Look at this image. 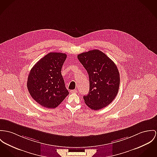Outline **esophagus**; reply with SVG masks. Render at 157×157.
Wrapping results in <instances>:
<instances>
[{
	"mask_svg": "<svg viewBox=\"0 0 157 157\" xmlns=\"http://www.w3.org/2000/svg\"><path fill=\"white\" fill-rule=\"evenodd\" d=\"M70 93H76L77 91L76 90H71L70 91Z\"/></svg>",
	"mask_w": 157,
	"mask_h": 157,
	"instance_id": "1",
	"label": "esophagus"
}]
</instances>
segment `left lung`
<instances>
[{"label": "left lung", "mask_w": 157, "mask_h": 157, "mask_svg": "<svg viewBox=\"0 0 157 157\" xmlns=\"http://www.w3.org/2000/svg\"><path fill=\"white\" fill-rule=\"evenodd\" d=\"M89 76L90 91L83 97L91 109L99 110L109 105L116 97L120 77L114 62L103 52L93 49L78 56Z\"/></svg>", "instance_id": "left-lung-1"}]
</instances>
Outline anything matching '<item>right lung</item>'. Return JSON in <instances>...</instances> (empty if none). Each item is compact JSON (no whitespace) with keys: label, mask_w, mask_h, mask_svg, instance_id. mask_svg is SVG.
I'll use <instances>...</instances> for the list:
<instances>
[{"label":"right lung","mask_w":157,"mask_h":157,"mask_svg":"<svg viewBox=\"0 0 157 157\" xmlns=\"http://www.w3.org/2000/svg\"><path fill=\"white\" fill-rule=\"evenodd\" d=\"M66 54L49 52L32 67L27 79V89L32 97L47 108H56L69 94L61 75Z\"/></svg>","instance_id":"1"}]
</instances>
